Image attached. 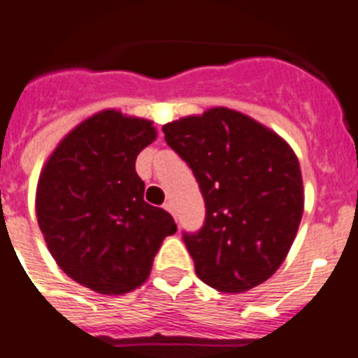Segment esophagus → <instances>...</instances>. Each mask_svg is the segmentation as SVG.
<instances>
[{"instance_id":"34e87169","label":"esophagus","mask_w":358,"mask_h":358,"mask_svg":"<svg viewBox=\"0 0 358 358\" xmlns=\"http://www.w3.org/2000/svg\"><path fill=\"white\" fill-rule=\"evenodd\" d=\"M164 209H165V211H169L171 215L174 216V203L171 202V200H169V202H165V203H164Z\"/></svg>"}]
</instances>
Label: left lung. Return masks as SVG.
I'll use <instances>...</instances> for the list:
<instances>
[{"mask_svg": "<svg viewBox=\"0 0 358 358\" xmlns=\"http://www.w3.org/2000/svg\"><path fill=\"white\" fill-rule=\"evenodd\" d=\"M162 129L206 200L203 227L184 235L198 278L222 293L266 282L286 260L304 213L295 151L275 131L227 107Z\"/></svg>", "mask_w": 358, "mask_h": 358, "instance_id": "left-lung-1", "label": "left lung"}]
</instances>
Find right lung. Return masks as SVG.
<instances>
[{"mask_svg":"<svg viewBox=\"0 0 358 358\" xmlns=\"http://www.w3.org/2000/svg\"><path fill=\"white\" fill-rule=\"evenodd\" d=\"M158 136L151 120L103 109L78 123L45 162L36 216L65 275L101 293L125 295L151 275L173 216L143 200L136 156Z\"/></svg>","mask_w":358,"mask_h":358,"instance_id":"right-lung-1","label":"right lung"}]
</instances>
